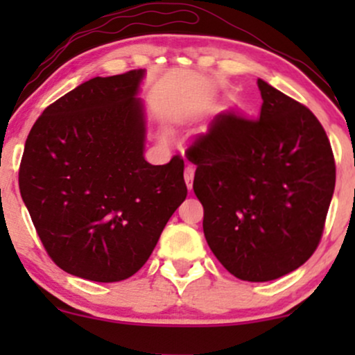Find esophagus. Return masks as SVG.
<instances>
[{"label": "esophagus", "mask_w": 355, "mask_h": 355, "mask_svg": "<svg viewBox=\"0 0 355 355\" xmlns=\"http://www.w3.org/2000/svg\"><path fill=\"white\" fill-rule=\"evenodd\" d=\"M193 166H187L185 168V183H187V189L191 190V182H193Z\"/></svg>", "instance_id": "esophagus-1"}]
</instances>
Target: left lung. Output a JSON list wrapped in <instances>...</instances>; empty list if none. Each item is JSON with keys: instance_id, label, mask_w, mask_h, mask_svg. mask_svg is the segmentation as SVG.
I'll use <instances>...</instances> for the list:
<instances>
[{"instance_id": "obj_1", "label": "left lung", "mask_w": 355, "mask_h": 355, "mask_svg": "<svg viewBox=\"0 0 355 355\" xmlns=\"http://www.w3.org/2000/svg\"><path fill=\"white\" fill-rule=\"evenodd\" d=\"M257 120L225 113L191 145L193 191L203 234L232 275L247 282L284 277L311 259L336 187L329 138L299 101L257 80Z\"/></svg>"}]
</instances>
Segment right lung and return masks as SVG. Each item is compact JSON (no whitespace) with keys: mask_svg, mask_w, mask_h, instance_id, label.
<instances>
[{"mask_svg":"<svg viewBox=\"0 0 355 355\" xmlns=\"http://www.w3.org/2000/svg\"><path fill=\"white\" fill-rule=\"evenodd\" d=\"M145 70L95 76L51 103L24 144L19 191L48 255L93 282L140 270L187 197L183 160H145Z\"/></svg>","mask_w":355,"mask_h":355,"instance_id":"add662e5","label":"right lung"}]
</instances>
